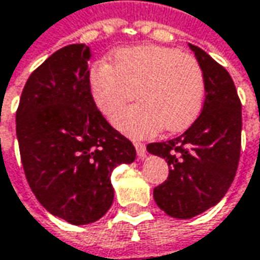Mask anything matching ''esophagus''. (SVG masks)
Listing matches in <instances>:
<instances>
[{"label":"esophagus","instance_id":"34e87169","mask_svg":"<svg viewBox=\"0 0 260 260\" xmlns=\"http://www.w3.org/2000/svg\"><path fill=\"white\" fill-rule=\"evenodd\" d=\"M134 145L137 148V154H138L139 158H145L147 155V147H145V144L144 142H138V141H135L134 142Z\"/></svg>","mask_w":260,"mask_h":260}]
</instances>
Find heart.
<instances>
[{"label":"heart","instance_id":"b5f03b06","mask_svg":"<svg viewBox=\"0 0 260 260\" xmlns=\"http://www.w3.org/2000/svg\"><path fill=\"white\" fill-rule=\"evenodd\" d=\"M89 89L99 111L112 118L138 96L141 102L115 118V125L137 138L161 128L181 132L199 118L206 82L202 64L192 54L162 46L118 50L113 66L99 61L90 69Z\"/></svg>","mask_w":260,"mask_h":260}]
</instances>
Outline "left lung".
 <instances>
[{"label":"left lung","instance_id":"obj_1","mask_svg":"<svg viewBox=\"0 0 260 260\" xmlns=\"http://www.w3.org/2000/svg\"><path fill=\"white\" fill-rule=\"evenodd\" d=\"M204 70L206 99L200 116L183 135L148 144L170 174L154 200L174 219H191L216 206L236 175L242 144V103L229 72L204 50L188 44Z\"/></svg>","mask_w":260,"mask_h":260}]
</instances>
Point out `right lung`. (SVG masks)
Masks as SVG:
<instances>
[{
	"label": "right lung",
	"mask_w": 260,
	"mask_h": 260,
	"mask_svg": "<svg viewBox=\"0 0 260 260\" xmlns=\"http://www.w3.org/2000/svg\"><path fill=\"white\" fill-rule=\"evenodd\" d=\"M86 44L53 53L25 82L15 113L28 185L51 214L72 224L99 220L113 202L112 171L137 157L109 125L89 89Z\"/></svg>",
	"instance_id": "add662e5"
}]
</instances>
